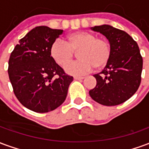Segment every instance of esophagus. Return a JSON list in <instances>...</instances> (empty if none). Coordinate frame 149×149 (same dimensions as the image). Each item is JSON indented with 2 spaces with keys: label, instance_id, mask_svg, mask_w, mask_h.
<instances>
[{
  "label": "esophagus",
  "instance_id": "34e87169",
  "mask_svg": "<svg viewBox=\"0 0 149 149\" xmlns=\"http://www.w3.org/2000/svg\"><path fill=\"white\" fill-rule=\"evenodd\" d=\"M84 77H75L74 80H77V81H81L84 79Z\"/></svg>",
  "mask_w": 149,
  "mask_h": 149
}]
</instances>
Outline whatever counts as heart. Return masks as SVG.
<instances>
[{"instance_id":"heart-1","label":"heart","mask_w":149,"mask_h":149,"mask_svg":"<svg viewBox=\"0 0 149 149\" xmlns=\"http://www.w3.org/2000/svg\"><path fill=\"white\" fill-rule=\"evenodd\" d=\"M77 52V61L65 66L67 73L73 76H82L88 73L92 68L101 69L109 62L112 49L109 42L105 39L97 38L93 33L77 32L68 35L66 43L56 40L50 46L49 52L56 64L65 66Z\"/></svg>"}]
</instances>
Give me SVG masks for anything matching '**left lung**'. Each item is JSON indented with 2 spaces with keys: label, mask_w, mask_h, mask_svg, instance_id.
I'll use <instances>...</instances> for the list:
<instances>
[{
  "label": "left lung",
  "mask_w": 149,
  "mask_h": 149,
  "mask_svg": "<svg viewBox=\"0 0 149 149\" xmlns=\"http://www.w3.org/2000/svg\"><path fill=\"white\" fill-rule=\"evenodd\" d=\"M109 40L112 55L102 72L93 75L97 85L89 91L97 103L114 106L132 97L141 84L143 59L137 43L126 32L109 24L91 28Z\"/></svg>",
  "instance_id": "left-lung-1"
}]
</instances>
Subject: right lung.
Masks as SVG:
<instances>
[{"label": "right lung", "mask_w": 149, "mask_h": 149, "mask_svg": "<svg viewBox=\"0 0 149 149\" xmlns=\"http://www.w3.org/2000/svg\"><path fill=\"white\" fill-rule=\"evenodd\" d=\"M63 33L47 26L29 31L15 46L8 61V77L15 96L25 108L44 113L65 100L73 77L52 60L49 49Z\"/></svg>", "instance_id": "add662e5"}]
</instances>
